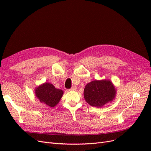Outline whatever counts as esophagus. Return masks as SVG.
<instances>
[{
	"mask_svg": "<svg viewBox=\"0 0 151 151\" xmlns=\"http://www.w3.org/2000/svg\"><path fill=\"white\" fill-rule=\"evenodd\" d=\"M70 90V91H76V90H77V87L75 86H72V88H71Z\"/></svg>",
	"mask_w": 151,
	"mask_h": 151,
	"instance_id": "obj_1",
	"label": "esophagus"
}]
</instances>
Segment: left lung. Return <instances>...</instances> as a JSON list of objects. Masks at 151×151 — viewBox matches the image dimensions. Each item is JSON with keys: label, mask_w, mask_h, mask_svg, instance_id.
<instances>
[{"label": "left lung", "mask_w": 151, "mask_h": 151, "mask_svg": "<svg viewBox=\"0 0 151 151\" xmlns=\"http://www.w3.org/2000/svg\"><path fill=\"white\" fill-rule=\"evenodd\" d=\"M116 94L115 86L108 79L94 80L87 84L84 90L86 101L91 106L101 108L112 102Z\"/></svg>", "instance_id": "8db88e82"}]
</instances>
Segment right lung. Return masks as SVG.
Segmentation results:
<instances>
[{"label":"right lung","mask_w":151,"mask_h":151,"mask_svg":"<svg viewBox=\"0 0 151 151\" xmlns=\"http://www.w3.org/2000/svg\"><path fill=\"white\" fill-rule=\"evenodd\" d=\"M36 98L42 103H44L50 107H54L60 102L63 94V91L57 89L49 83H45L35 89Z\"/></svg>","instance_id":"obj_1"}]
</instances>
